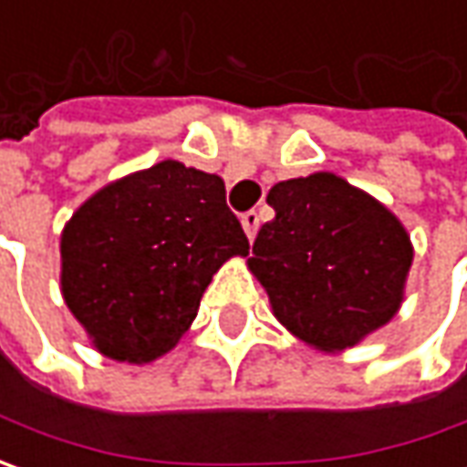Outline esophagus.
<instances>
[{
  "label": "esophagus",
  "mask_w": 467,
  "mask_h": 467,
  "mask_svg": "<svg viewBox=\"0 0 467 467\" xmlns=\"http://www.w3.org/2000/svg\"><path fill=\"white\" fill-rule=\"evenodd\" d=\"M242 225H244V234H246V236H249V242H252V239L257 236V228H260V213H257V210L244 213Z\"/></svg>",
  "instance_id": "esophagus-1"
}]
</instances>
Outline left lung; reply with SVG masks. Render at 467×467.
<instances>
[{
    "label": "left lung",
    "instance_id": "8db88e82",
    "mask_svg": "<svg viewBox=\"0 0 467 467\" xmlns=\"http://www.w3.org/2000/svg\"><path fill=\"white\" fill-rule=\"evenodd\" d=\"M267 205L275 218L260 228L249 270L285 330L335 353L398 314L413 244L382 202L317 171L278 182Z\"/></svg>",
    "mask_w": 467,
    "mask_h": 467
}]
</instances>
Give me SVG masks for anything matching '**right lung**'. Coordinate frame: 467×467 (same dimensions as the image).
Instances as JSON below:
<instances>
[{
  "mask_svg": "<svg viewBox=\"0 0 467 467\" xmlns=\"http://www.w3.org/2000/svg\"><path fill=\"white\" fill-rule=\"evenodd\" d=\"M62 296L103 356L150 364L249 242L221 176L161 161L99 189L62 231Z\"/></svg>",
  "mask_w": 467,
  "mask_h": 467,
  "instance_id": "obj_1",
  "label": "right lung"
}]
</instances>
